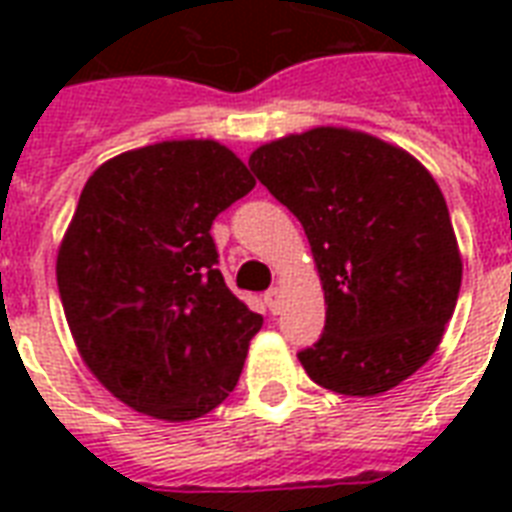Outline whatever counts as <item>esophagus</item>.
<instances>
[{"label": "esophagus", "instance_id": "obj_1", "mask_svg": "<svg viewBox=\"0 0 512 512\" xmlns=\"http://www.w3.org/2000/svg\"><path fill=\"white\" fill-rule=\"evenodd\" d=\"M265 305L271 313H281V305H284V295H281L279 287H271L265 292Z\"/></svg>", "mask_w": 512, "mask_h": 512}]
</instances>
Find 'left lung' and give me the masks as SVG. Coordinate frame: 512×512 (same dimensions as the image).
<instances>
[{"label": "left lung", "mask_w": 512, "mask_h": 512, "mask_svg": "<svg viewBox=\"0 0 512 512\" xmlns=\"http://www.w3.org/2000/svg\"><path fill=\"white\" fill-rule=\"evenodd\" d=\"M257 180L303 223L327 324L297 353L316 385L377 396L441 345L462 257L446 199L412 154L345 127L271 140L249 156Z\"/></svg>", "instance_id": "obj_1"}]
</instances>
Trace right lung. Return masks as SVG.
Here are the masks:
<instances>
[{"instance_id":"right-lung-1","label":"right lung","mask_w":512,"mask_h":512,"mask_svg":"<svg viewBox=\"0 0 512 512\" xmlns=\"http://www.w3.org/2000/svg\"><path fill=\"white\" fill-rule=\"evenodd\" d=\"M255 188L217 140H164L108 159L84 183L58 249L79 356L154 420L212 412L239 382L263 316L217 271L212 220Z\"/></svg>"}]
</instances>
